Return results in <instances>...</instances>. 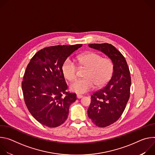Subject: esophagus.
I'll return each instance as SVG.
<instances>
[{
  "mask_svg": "<svg viewBox=\"0 0 155 155\" xmlns=\"http://www.w3.org/2000/svg\"><path fill=\"white\" fill-rule=\"evenodd\" d=\"M77 97L78 99H81V98L83 97V96H82V95H80V94H77Z\"/></svg>",
  "mask_w": 155,
  "mask_h": 155,
  "instance_id": "34e87169",
  "label": "esophagus"
}]
</instances>
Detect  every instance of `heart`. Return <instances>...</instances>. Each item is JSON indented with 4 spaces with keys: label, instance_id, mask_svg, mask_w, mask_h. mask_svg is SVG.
I'll use <instances>...</instances> for the list:
<instances>
[{
    "label": "heart",
    "instance_id": "1",
    "mask_svg": "<svg viewBox=\"0 0 155 155\" xmlns=\"http://www.w3.org/2000/svg\"><path fill=\"white\" fill-rule=\"evenodd\" d=\"M80 68L86 69L84 78L77 80L70 84L71 91L83 94L91 90L96 85L101 87L105 85L111 79L115 65L114 61L109 58H103L96 53L81 54L77 58ZM62 73L69 81L77 78V67L70 58L66 59L62 65Z\"/></svg>",
    "mask_w": 155,
    "mask_h": 155
}]
</instances>
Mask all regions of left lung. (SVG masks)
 Returning a JSON list of instances; mask_svg holds the SVG:
<instances>
[{"mask_svg": "<svg viewBox=\"0 0 155 155\" xmlns=\"http://www.w3.org/2000/svg\"><path fill=\"white\" fill-rule=\"evenodd\" d=\"M88 46L105 54L115 65L113 75L106 86L91 96L87 110L92 122L104 127L116 122L124 112L130 96V72L124 57L111 44L94 43Z\"/></svg>", "mask_w": 155, "mask_h": 155, "instance_id": "8db88e82", "label": "left lung"}]
</instances>
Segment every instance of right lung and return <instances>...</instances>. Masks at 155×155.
I'll use <instances>...</instances> for the list:
<instances>
[{
    "label": "right lung",
    "mask_w": 155,
    "mask_h": 155,
    "mask_svg": "<svg viewBox=\"0 0 155 155\" xmlns=\"http://www.w3.org/2000/svg\"><path fill=\"white\" fill-rule=\"evenodd\" d=\"M82 47L56 45L44 48L32 58L22 81L26 107L41 124L56 127L65 122L69 107L76 99L75 93L66 92L68 84L62 65L73 52Z\"/></svg>",
    "instance_id": "obj_1"
}]
</instances>
